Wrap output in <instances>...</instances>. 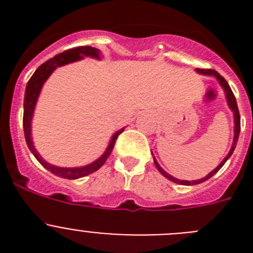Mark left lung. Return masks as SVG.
Returning a JSON list of instances; mask_svg holds the SVG:
<instances>
[{
  "label": "left lung",
  "mask_w": 253,
  "mask_h": 253,
  "mask_svg": "<svg viewBox=\"0 0 253 253\" xmlns=\"http://www.w3.org/2000/svg\"><path fill=\"white\" fill-rule=\"evenodd\" d=\"M196 72L198 73H202V75H208V76H214V77L216 78L219 81V84H220V86L224 88V92H225V96H227V101H228V105H229V107L232 109V111H233L234 114V139H233V144H232V148L231 151H229V153L227 154V157L224 158V160L220 162V165H219L218 167H216L215 169H213V171L210 172L209 175L205 176L204 178H202V180H195V181H184V180H177V178H175L173 176L169 175L166 171H163L162 167L158 165V162L156 161V158H154V165H156V167H157L158 171L162 173L165 177H167L169 180H171L172 182H175V184H180V185H198V184H202V182H204V181L209 180L211 176H214L216 173V172L219 171V169H222L223 165H224L225 162H227V160L232 156V153H233L234 148H236L237 146V142H238V137H240V130H241V116H240V111H238V106H237V101H236V97H234L233 92H232L231 87H229V84H228V82L225 81V78L223 77V76L219 75L216 71H214V69H205V68H196Z\"/></svg>",
  "instance_id": "8db88e82"
}]
</instances>
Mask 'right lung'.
<instances>
[{
    "mask_svg": "<svg viewBox=\"0 0 253 253\" xmlns=\"http://www.w3.org/2000/svg\"><path fill=\"white\" fill-rule=\"evenodd\" d=\"M84 55H86V57L100 58V51L96 48H92V46H76V48L68 49V50L60 53V54H57L54 58H50L49 60H46L45 63L42 64V66L35 71L34 75L31 76V78L29 80L28 84H26L25 100H24V118H22V124H24V134H25V139L26 143H28L29 149L31 151V153L34 154L35 158L42 163V166L45 167L48 171H50L51 173H54L58 177L68 178V180H75V178L84 177V176L90 175L92 172L97 171V169L104 165L105 161L107 160V157L110 156L111 151H113L114 146H115L116 139L119 137V134H122L123 130H124V129H120L119 131H116V133L114 134L110 143H109V147H107L105 153L102 154L99 160H96L95 162H92L91 165H87V166L84 167H77V169H63V167L53 166V165L45 162L43 158L40 157V154L38 153L37 149L34 148V144H33V140H31V118H33V113H34L38 96H39L40 90H42L44 82L48 80L49 76L51 75V72H53L57 67L64 66V64L67 63L75 62V60L82 59Z\"/></svg>",
    "mask_w": 253,
    "mask_h": 253,
    "instance_id": "obj_1",
    "label": "right lung"
}]
</instances>
